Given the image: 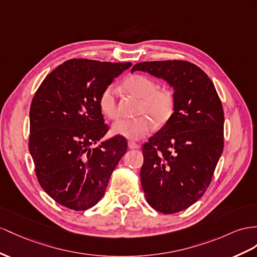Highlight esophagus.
<instances>
[{
    "label": "esophagus",
    "instance_id": "34e87169",
    "mask_svg": "<svg viewBox=\"0 0 257 257\" xmlns=\"http://www.w3.org/2000/svg\"><path fill=\"white\" fill-rule=\"evenodd\" d=\"M128 147H129V149H131V150H134V149H139V144L138 143H136L135 141H129L128 142Z\"/></svg>",
    "mask_w": 257,
    "mask_h": 257
}]
</instances>
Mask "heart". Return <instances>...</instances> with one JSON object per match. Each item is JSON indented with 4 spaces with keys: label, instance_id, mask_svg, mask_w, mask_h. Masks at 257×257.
I'll use <instances>...</instances> for the list:
<instances>
[{
    "label": "heart",
    "instance_id": "1",
    "mask_svg": "<svg viewBox=\"0 0 257 257\" xmlns=\"http://www.w3.org/2000/svg\"><path fill=\"white\" fill-rule=\"evenodd\" d=\"M124 89L130 93L141 97L140 114L144 116L133 119H120L114 123L113 133L130 140H140L153 130V120L162 124L166 122L175 109V97L172 91L159 89L157 83L144 75H133L123 82ZM118 89L115 85H107L98 97V105L104 116L109 119H116L119 115L118 107ZM148 116H147L146 115Z\"/></svg>",
    "mask_w": 257,
    "mask_h": 257
}]
</instances>
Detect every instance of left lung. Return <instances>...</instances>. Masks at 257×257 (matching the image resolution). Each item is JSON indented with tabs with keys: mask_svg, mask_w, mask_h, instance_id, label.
Segmentation results:
<instances>
[{
	"mask_svg": "<svg viewBox=\"0 0 257 257\" xmlns=\"http://www.w3.org/2000/svg\"><path fill=\"white\" fill-rule=\"evenodd\" d=\"M174 88L175 110L142 146L141 185L157 212L175 214L205 193L223 150V109L212 80L187 61L136 64Z\"/></svg>",
	"mask_w": 257,
	"mask_h": 257,
	"instance_id": "left-lung-1",
	"label": "left lung"
}]
</instances>
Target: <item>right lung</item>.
Instances as JSON below:
<instances>
[{
	"label": "right lung",
	"instance_id": "obj_1",
	"mask_svg": "<svg viewBox=\"0 0 257 257\" xmlns=\"http://www.w3.org/2000/svg\"><path fill=\"white\" fill-rule=\"evenodd\" d=\"M130 66L72 58L50 72L32 98L28 147L37 179L69 209L94 206L127 152L121 136L94 146L108 131L98 97Z\"/></svg>",
	"mask_w": 257,
	"mask_h": 257
}]
</instances>
